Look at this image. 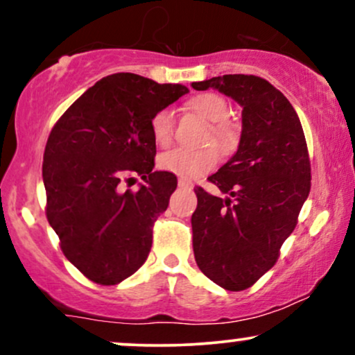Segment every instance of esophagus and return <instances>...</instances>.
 Returning <instances> with one entry per match:
<instances>
[{"instance_id": "obj_1", "label": "esophagus", "mask_w": 355, "mask_h": 355, "mask_svg": "<svg viewBox=\"0 0 355 355\" xmlns=\"http://www.w3.org/2000/svg\"><path fill=\"white\" fill-rule=\"evenodd\" d=\"M178 187H182V189H191V182L185 180V178H178Z\"/></svg>"}]
</instances>
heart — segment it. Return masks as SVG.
<instances>
[{
  "label": "heart",
  "mask_w": 355,
  "mask_h": 355,
  "mask_svg": "<svg viewBox=\"0 0 355 355\" xmlns=\"http://www.w3.org/2000/svg\"><path fill=\"white\" fill-rule=\"evenodd\" d=\"M190 107L198 115L211 121L205 135V144H217L223 152H229L239 140L235 126L227 121L230 118V105L225 98L215 93H205L190 101ZM153 140L160 146L170 145L175 132V113L172 108H162L150 120ZM220 162L217 146L209 145L203 148H173L162 153L158 165L165 172L177 175L182 178H197L211 172Z\"/></svg>",
  "instance_id": "obj_1"
}]
</instances>
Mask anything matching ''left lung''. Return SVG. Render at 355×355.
Listing matches in <instances>:
<instances>
[{"mask_svg": "<svg viewBox=\"0 0 355 355\" xmlns=\"http://www.w3.org/2000/svg\"><path fill=\"white\" fill-rule=\"evenodd\" d=\"M191 87L217 88L243 108L237 153L209 177L227 197L197 187L191 230L203 274L225 291H245L275 266L307 200V141L291 101L260 76L223 75Z\"/></svg>", "mask_w": 355, "mask_h": 355, "instance_id": "left-lung-1", "label": "left lung"}]
</instances>
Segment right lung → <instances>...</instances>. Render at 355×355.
Returning a JSON list of instances; mask_svg holds the SVG:
<instances>
[{"label":"right lung","instance_id":"1","mask_svg":"<svg viewBox=\"0 0 355 355\" xmlns=\"http://www.w3.org/2000/svg\"><path fill=\"white\" fill-rule=\"evenodd\" d=\"M189 88L133 73L96 81L51 128L43 155L46 218L64 257L92 282L116 285L145 263L177 177L153 172L150 120ZM138 174L146 185L121 190ZM130 178L128 179V177Z\"/></svg>","mask_w":355,"mask_h":355}]
</instances>
